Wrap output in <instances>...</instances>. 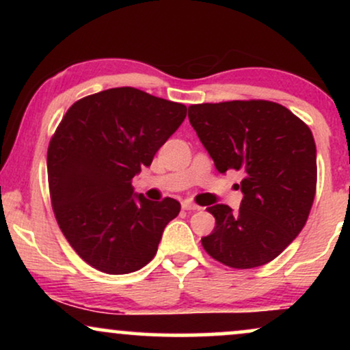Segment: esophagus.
<instances>
[{
	"label": "esophagus",
	"mask_w": 350,
	"mask_h": 350,
	"mask_svg": "<svg viewBox=\"0 0 350 350\" xmlns=\"http://www.w3.org/2000/svg\"><path fill=\"white\" fill-rule=\"evenodd\" d=\"M183 208L184 211H200V207L198 206V204H194V202H189V200H184L183 202Z\"/></svg>",
	"instance_id": "obj_1"
}]
</instances>
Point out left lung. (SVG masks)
Instances as JSON below:
<instances>
[{
	"label": "left lung",
	"instance_id": "1",
	"mask_svg": "<svg viewBox=\"0 0 350 350\" xmlns=\"http://www.w3.org/2000/svg\"><path fill=\"white\" fill-rule=\"evenodd\" d=\"M189 122L219 172H243L239 211L214 204L206 250L217 262L248 270L275 260L303 230L316 194V143L303 120L268 100L189 107Z\"/></svg>",
	"mask_w": 350,
	"mask_h": 350
}]
</instances>
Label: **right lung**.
<instances>
[{"label": "right lung", "instance_id": "1", "mask_svg": "<svg viewBox=\"0 0 350 350\" xmlns=\"http://www.w3.org/2000/svg\"><path fill=\"white\" fill-rule=\"evenodd\" d=\"M187 113L133 87L108 88L77 100L51 138L47 179L64 237L90 267L108 275L143 268L180 204L133 194L131 180Z\"/></svg>", "mask_w": 350, "mask_h": 350}]
</instances>
